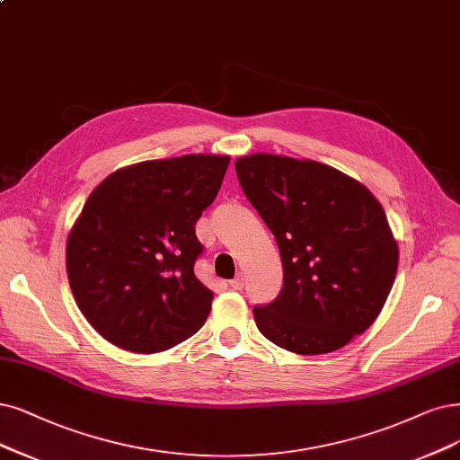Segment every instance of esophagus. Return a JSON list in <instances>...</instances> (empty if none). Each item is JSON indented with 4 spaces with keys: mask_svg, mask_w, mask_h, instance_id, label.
I'll return each instance as SVG.
<instances>
[{
    "mask_svg": "<svg viewBox=\"0 0 460 460\" xmlns=\"http://www.w3.org/2000/svg\"><path fill=\"white\" fill-rule=\"evenodd\" d=\"M229 284H231L233 290H243V288H244V275H243V273H239V275H236Z\"/></svg>",
    "mask_w": 460,
    "mask_h": 460,
    "instance_id": "obj_1",
    "label": "esophagus"
}]
</instances>
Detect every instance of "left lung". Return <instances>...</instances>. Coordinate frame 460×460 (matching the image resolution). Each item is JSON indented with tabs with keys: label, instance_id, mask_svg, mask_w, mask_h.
Instances as JSON below:
<instances>
[{
	"label": "left lung",
	"instance_id": "left-lung-1",
	"mask_svg": "<svg viewBox=\"0 0 460 460\" xmlns=\"http://www.w3.org/2000/svg\"><path fill=\"white\" fill-rule=\"evenodd\" d=\"M234 170L284 270L279 297L253 309L258 330L296 354L345 347L376 322L396 279L398 244L379 200L309 159L253 153Z\"/></svg>",
	"mask_w": 460,
	"mask_h": 460
}]
</instances>
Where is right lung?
<instances>
[{
	"instance_id": "obj_1",
	"label": "right lung",
	"mask_w": 460,
	"mask_h": 460,
	"mask_svg": "<svg viewBox=\"0 0 460 460\" xmlns=\"http://www.w3.org/2000/svg\"><path fill=\"white\" fill-rule=\"evenodd\" d=\"M226 155H181L115 170L67 236L66 270L89 324L119 349L153 354L200 330L214 294L193 265L195 224L214 202Z\"/></svg>"
}]
</instances>
